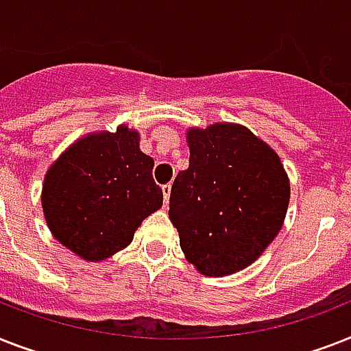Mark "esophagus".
Masks as SVG:
<instances>
[{"instance_id": "esophagus-1", "label": "esophagus", "mask_w": 351, "mask_h": 351, "mask_svg": "<svg viewBox=\"0 0 351 351\" xmlns=\"http://www.w3.org/2000/svg\"><path fill=\"white\" fill-rule=\"evenodd\" d=\"M162 193H164V204L167 206V204H169V197H171V184H165V186H162Z\"/></svg>"}]
</instances>
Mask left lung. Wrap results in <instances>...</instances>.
<instances>
[{"mask_svg":"<svg viewBox=\"0 0 351 351\" xmlns=\"http://www.w3.org/2000/svg\"><path fill=\"white\" fill-rule=\"evenodd\" d=\"M186 140L189 167L178 173L169 198L182 251L206 277L242 271L282 228L288 173L271 145L240 123L189 127Z\"/></svg>","mask_w":351,"mask_h":351,"instance_id":"1","label":"left lung"}]
</instances>
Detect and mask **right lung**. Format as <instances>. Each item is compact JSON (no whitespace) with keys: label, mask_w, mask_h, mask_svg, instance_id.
<instances>
[{"label":"right lung","mask_w":351,"mask_h":351,"mask_svg":"<svg viewBox=\"0 0 351 351\" xmlns=\"http://www.w3.org/2000/svg\"><path fill=\"white\" fill-rule=\"evenodd\" d=\"M153 167L140 151V132L125 123L78 138L43 178L41 208L54 239L89 262L125 250L164 202Z\"/></svg>","instance_id":"right-lung-1"}]
</instances>
